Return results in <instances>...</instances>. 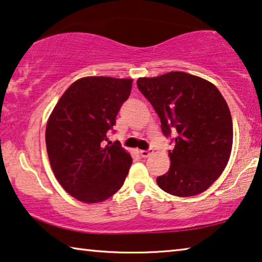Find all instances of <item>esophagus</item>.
<instances>
[{
	"instance_id": "1",
	"label": "esophagus",
	"mask_w": 262,
	"mask_h": 262,
	"mask_svg": "<svg viewBox=\"0 0 262 262\" xmlns=\"http://www.w3.org/2000/svg\"><path fill=\"white\" fill-rule=\"evenodd\" d=\"M154 152V150L152 149H149V150H142V151H139V154H140V156L142 157H144V158H146V157H149L151 154Z\"/></svg>"
}]
</instances>
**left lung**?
Returning a JSON list of instances; mask_svg holds the SVG:
<instances>
[{"label":"left lung","instance_id":"left-lung-1","mask_svg":"<svg viewBox=\"0 0 262 262\" xmlns=\"http://www.w3.org/2000/svg\"><path fill=\"white\" fill-rule=\"evenodd\" d=\"M137 86L154 106L164 136L176 134L170 169L157 177L158 187L181 197L206 191L232 152L233 122L225 98L211 82L184 72L139 78Z\"/></svg>","mask_w":262,"mask_h":262}]
</instances>
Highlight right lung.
Wrapping results in <instances>:
<instances>
[{
  "mask_svg": "<svg viewBox=\"0 0 262 262\" xmlns=\"http://www.w3.org/2000/svg\"><path fill=\"white\" fill-rule=\"evenodd\" d=\"M131 89L132 79L81 78L49 116L46 146L52 170L61 187L81 202L107 200L127 176L130 154L119 142H106Z\"/></svg>",
  "mask_w": 262,
  "mask_h": 262,
  "instance_id": "1",
  "label": "right lung"
}]
</instances>
